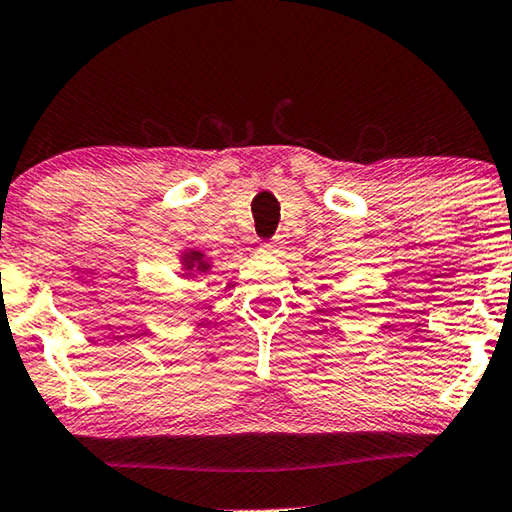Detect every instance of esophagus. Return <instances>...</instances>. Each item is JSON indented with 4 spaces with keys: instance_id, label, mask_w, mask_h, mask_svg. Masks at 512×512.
<instances>
[{
    "instance_id": "obj_1",
    "label": "esophagus",
    "mask_w": 512,
    "mask_h": 512,
    "mask_svg": "<svg viewBox=\"0 0 512 512\" xmlns=\"http://www.w3.org/2000/svg\"><path fill=\"white\" fill-rule=\"evenodd\" d=\"M282 246H285V241H282V237H275V239H271V241L262 243V246H259V250H262V253L273 255V253H280Z\"/></svg>"
}]
</instances>
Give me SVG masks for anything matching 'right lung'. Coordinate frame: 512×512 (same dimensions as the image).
Instances as JSON below:
<instances>
[{
	"label": "right lung",
	"instance_id": "add662e5",
	"mask_svg": "<svg viewBox=\"0 0 512 512\" xmlns=\"http://www.w3.org/2000/svg\"><path fill=\"white\" fill-rule=\"evenodd\" d=\"M182 266L184 271H189L191 275V273H207L212 264L207 262L200 250H186V253H182Z\"/></svg>",
	"mask_w": 512,
	"mask_h": 512
}]
</instances>
